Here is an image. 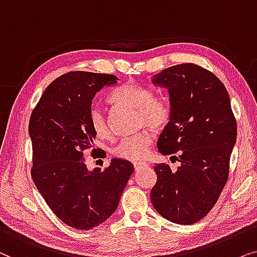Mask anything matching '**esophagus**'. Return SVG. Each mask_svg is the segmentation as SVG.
Masks as SVG:
<instances>
[{"instance_id":"34e87169","label":"esophagus","mask_w":257,"mask_h":257,"mask_svg":"<svg viewBox=\"0 0 257 257\" xmlns=\"http://www.w3.org/2000/svg\"><path fill=\"white\" fill-rule=\"evenodd\" d=\"M148 166V164H147L146 162H135L134 163V168L138 170V169H140V168H142V167H147Z\"/></svg>"}]
</instances>
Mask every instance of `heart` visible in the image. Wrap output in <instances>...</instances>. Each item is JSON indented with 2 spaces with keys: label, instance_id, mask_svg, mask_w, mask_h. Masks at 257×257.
I'll return each mask as SVG.
<instances>
[{
  "label": "heart",
  "instance_id": "b5f03b06",
  "mask_svg": "<svg viewBox=\"0 0 257 257\" xmlns=\"http://www.w3.org/2000/svg\"><path fill=\"white\" fill-rule=\"evenodd\" d=\"M112 103L138 109L139 126H150L154 131L166 128L172 117V109L166 101L155 98L149 89L138 84H124L110 96ZM89 121L98 138H110V129L101 109L93 108L89 115ZM154 141V133L150 129H142L136 134L123 138L112 149V154L118 159L140 162L147 159Z\"/></svg>",
  "mask_w": 257,
  "mask_h": 257
}]
</instances>
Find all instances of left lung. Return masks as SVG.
<instances>
[{
    "mask_svg": "<svg viewBox=\"0 0 257 257\" xmlns=\"http://www.w3.org/2000/svg\"><path fill=\"white\" fill-rule=\"evenodd\" d=\"M153 83L168 89L172 107L157 148L181 166L176 170L167 163L154 167L157 181L150 198L161 216L193 224L213 209L227 183L237 135L230 98L213 73L194 63L167 68L154 75Z\"/></svg>",
    "mask_w": 257,
    "mask_h": 257,
    "instance_id": "obj_1",
    "label": "left lung"
}]
</instances>
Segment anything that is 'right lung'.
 I'll return each instance as SVG.
<instances>
[{
  "label": "right lung",
  "instance_id": "right-lung-1",
  "mask_svg": "<svg viewBox=\"0 0 257 257\" xmlns=\"http://www.w3.org/2000/svg\"><path fill=\"white\" fill-rule=\"evenodd\" d=\"M117 81L109 74H64L48 85L29 119L34 183L51 211L80 230L93 229L114 214L134 172L121 159L89 172L83 159L96 138L89 121L93 98Z\"/></svg>",
  "mask_w": 257,
  "mask_h": 257
}]
</instances>
